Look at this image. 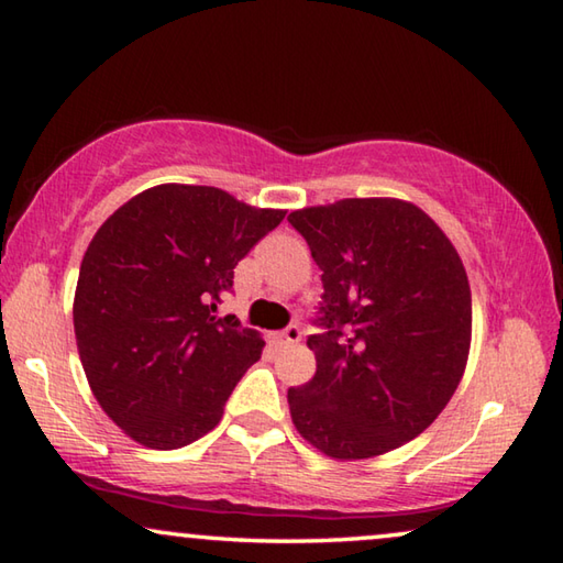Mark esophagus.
I'll list each match as a JSON object with an SVG mask.
<instances>
[{"instance_id": "34e87169", "label": "esophagus", "mask_w": 563, "mask_h": 563, "mask_svg": "<svg viewBox=\"0 0 563 563\" xmlns=\"http://www.w3.org/2000/svg\"><path fill=\"white\" fill-rule=\"evenodd\" d=\"M275 338H278L280 342H288V345H290V342H298L302 338V330H300V325H295V322H292V325H288L283 332H278Z\"/></svg>"}]
</instances>
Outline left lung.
<instances>
[{
	"instance_id": "obj_1",
	"label": "left lung",
	"mask_w": 563,
	"mask_h": 563,
	"mask_svg": "<svg viewBox=\"0 0 563 563\" xmlns=\"http://www.w3.org/2000/svg\"><path fill=\"white\" fill-rule=\"evenodd\" d=\"M288 221L325 290L308 338L316 377L288 389L292 424L335 460L397 450L434 422L464 373L472 292L460 255L397 198H345Z\"/></svg>"
}]
</instances>
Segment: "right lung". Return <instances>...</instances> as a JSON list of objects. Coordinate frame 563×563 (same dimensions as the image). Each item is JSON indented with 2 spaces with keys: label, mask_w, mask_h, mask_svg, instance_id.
<instances>
[{
  "label": "right lung",
  "mask_w": 563,
  "mask_h": 563,
  "mask_svg": "<svg viewBox=\"0 0 563 563\" xmlns=\"http://www.w3.org/2000/svg\"><path fill=\"white\" fill-rule=\"evenodd\" d=\"M283 218L221 188L164 184L93 235L76 283V347L93 397L131 440L178 450L221 422L265 342L216 310L238 261Z\"/></svg>",
  "instance_id": "1"
}]
</instances>
